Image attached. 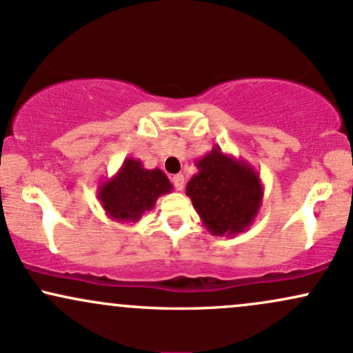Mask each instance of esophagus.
<instances>
[{
  "label": "esophagus",
  "mask_w": 353,
  "mask_h": 353,
  "mask_svg": "<svg viewBox=\"0 0 353 353\" xmlns=\"http://www.w3.org/2000/svg\"><path fill=\"white\" fill-rule=\"evenodd\" d=\"M172 184H174V188L177 189V191H183V189H184V176H183V174H176V176H172Z\"/></svg>",
  "instance_id": "obj_1"
}]
</instances>
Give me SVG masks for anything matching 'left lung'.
Here are the masks:
<instances>
[{
	"label": "left lung",
	"mask_w": 353,
	"mask_h": 353,
	"mask_svg": "<svg viewBox=\"0 0 353 353\" xmlns=\"http://www.w3.org/2000/svg\"><path fill=\"white\" fill-rule=\"evenodd\" d=\"M197 174L185 194L212 236H236L253 224L263 201V184L250 162L236 159L214 145L197 159Z\"/></svg>",
	"instance_id": "1"
}]
</instances>
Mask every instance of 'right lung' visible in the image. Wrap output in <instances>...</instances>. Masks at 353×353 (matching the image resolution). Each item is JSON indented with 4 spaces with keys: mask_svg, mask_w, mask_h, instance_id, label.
I'll return each instance as SVG.
<instances>
[{
    "mask_svg": "<svg viewBox=\"0 0 353 353\" xmlns=\"http://www.w3.org/2000/svg\"><path fill=\"white\" fill-rule=\"evenodd\" d=\"M170 191L172 184L161 169H145L139 159L127 157L117 174L99 185L97 197L110 219L137 223Z\"/></svg>",
    "mask_w": 353,
    "mask_h": 353,
    "instance_id": "add662e5",
    "label": "right lung"
}]
</instances>
